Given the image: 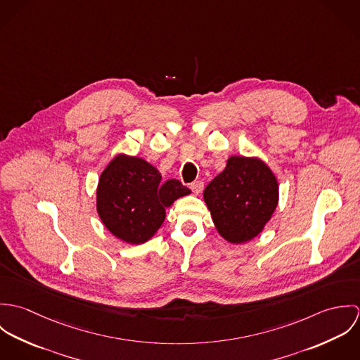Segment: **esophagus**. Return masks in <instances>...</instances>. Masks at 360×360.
Masks as SVG:
<instances>
[{"label":"esophagus","mask_w":360,"mask_h":360,"mask_svg":"<svg viewBox=\"0 0 360 360\" xmlns=\"http://www.w3.org/2000/svg\"><path fill=\"white\" fill-rule=\"evenodd\" d=\"M190 188L193 190V193L194 194H201L202 193V190H204V183L201 181V180H197V181H193L191 184H190Z\"/></svg>","instance_id":"obj_1"}]
</instances>
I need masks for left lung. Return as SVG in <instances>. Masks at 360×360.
<instances>
[{
	"label": "left lung",
	"instance_id": "8db88e82",
	"mask_svg": "<svg viewBox=\"0 0 360 360\" xmlns=\"http://www.w3.org/2000/svg\"><path fill=\"white\" fill-rule=\"evenodd\" d=\"M219 234L231 244H244L263 230L278 204V183L257 158L230 156L224 170L204 191Z\"/></svg>",
	"mask_w": 360,
	"mask_h": 360
}]
</instances>
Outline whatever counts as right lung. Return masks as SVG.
I'll use <instances>...</instances> for the list:
<instances>
[{
  "mask_svg": "<svg viewBox=\"0 0 360 360\" xmlns=\"http://www.w3.org/2000/svg\"><path fill=\"white\" fill-rule=\"evenodd\" d=\"M190 193L179 180L162 181L158 169L147 160L119 154L100 176L97 212L115 237L143 244L162 226L165 209Z\"/></svg>",
  "mask_w": 360,
  "mask_h": 360,
  "instance_id": "1",
  "label": "right lung"
}]
</instances>
